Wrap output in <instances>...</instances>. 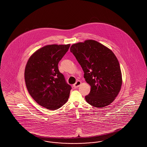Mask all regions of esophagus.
Here are the masks:
<instances>
[{
    "label": "esophagus",
    "instance_id": "obj_1",
    "mask_svg": "<svg viewBox=\"0 0 147 147\" xmlns=\"http://www.w3.org/2000/svg\"><path fill=\"white\" fill-rule=\"evenodd\" d=\"M81 83H81L80 81H77V82L73 85V87H74V88H78V87L80 85Z\"/></svg>",
    "mask_w": 147,
    "mask_h": 147
}]
</instances>
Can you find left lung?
Returning a JSON list of instances; mask_svg holds the SVG:
<instances>
[{"label":"left lung","instance_id":"1","mask_svg":"<svg viewBox=\"0 0 147 147\" xmlns=\"http://www.w3.org/2000/svg\"><path fill=\"white\" fill-rule=\"evenodd\" d=\"M70 52L84 71V78L91 86L86 102L104 107L114 101L122 84L119 61L110 49L96 41L88 40L74 43Z\"/></svg>","mask_w":147,"mask_h":147}]
</instances>
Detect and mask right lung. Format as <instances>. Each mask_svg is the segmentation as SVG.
I'll return each mask as SVG.
<instances>
[{
    "label": "right lung",
    "mask_w": 147,
    "mask_h": 147,
    "mask_svg": "<svg viewBox=\"0 0 147 147\" xmlns=\"http://www.w3.org/2000/svg\"><path fill=\"white\" fill-rule=\"evenodd\" d=\"M70 44L49 45L35 52L25 69L26 86L31 96L47 109L57 110L68 100L71 86L65 82L58 64Z\"/></svg>",
    "instance_id": "1"
}]
</instances>
